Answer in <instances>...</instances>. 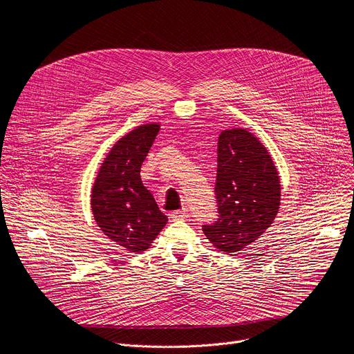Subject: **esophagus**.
Instances as JSON below:
<instances>
[{"mask_svg": "<svg viewBox=\"0 0 354 354\" xmlns=\"http://www.w3.org/2000/svg\"><path fill=\"white\" fill-rule=\"evenodd\" d=\"M187 216H189V214H187V209H182V210L174 212V213L171 214V218H172L174 221H178V220H185Z\"/></svg>", "mask_w": 354, "mask_h": 354, "instance_id": "obj_1", "label": "esophagus"}]
</instances>
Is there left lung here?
I'll return each instance as SVG.
<instances>
[{
	"label": "left lung",
	"mask_w": 354,
	"mask_h": 354,
	"mask_svg": "<svg viewBox=\"0 0 354 354\" xmlns=\"http://www.w3.org/2000/svg\"><path fill=\"white\" fill-rule=\"evenodd\" d=\"M217 221L207 239L228 255L255 242L280 207V179L263 144L245 129L224 130L217 145Z\"/></svg>",
	"instance_id": "obj_1"
}]
</instances>
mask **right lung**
Here are the masks:
<instances>
[{"instance_id":"obj_1","label":"right lung","mask_w":354,"mask_h":354,"mask_svg":"<svg viewBox=\"0 0 354 354\" xmlns=\"http://www.w3.org/2000/svg\"><path fill=\"white\" fill-rule=\"evenodd\" d=\"M158 131L160 126L151 123L122 137L100 167L91 194L99 228L136 254L148 249L168 221L140 178L141 164Z\"/></svg>"}]
</instances>
